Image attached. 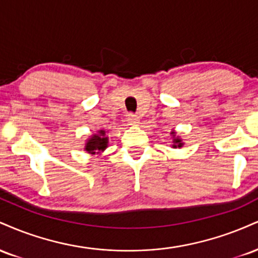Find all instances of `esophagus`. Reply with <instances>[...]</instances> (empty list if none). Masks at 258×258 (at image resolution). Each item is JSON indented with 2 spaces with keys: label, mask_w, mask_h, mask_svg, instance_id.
Instances as JSON below:
<instances>
[{
  "label": "esophagus",
  "mask_w": 258,
  "mask_h": 258,
  "mask_svg": "<svg viewBox=\"0 0 258 258\" xmlns=\"http://www.w3.org/2000/svg\"><path fill=\"white\" fill-rule=\"evenodd\" d=\"M127 121H128L130 125H132V126H137V125H139V122H141L139 117L135 114H130L128 116H127Z\"/></svg>",
  "instance_id": "34e87169"
}]
</instances>
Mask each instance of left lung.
Segmentation results:
<instances>
[{"mask_svg":"<svg viewBox=\"0 0 258 258\" xmlns=\"http://www.w3.org/2000/svg\"><path fill=\"white\" fill-rule=\"evenodd\" d=\"M171 135H172V139H173V144H172V148H182L183 147V143H182V139L179 137H176V132H171Z\"/></svg>","mask_w":258,"mask_h":258,"instance_id":"obj_1","label":"left lung"}]
</instances>
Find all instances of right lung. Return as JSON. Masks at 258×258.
<instances>
[{
    "mask_svg": "<svg viewBox=\"0 0 258 258\" xmlns=\"http://www.w3.org/2000/svg\"><path fill=\"white\" fill-rule=\"evenodd\" d=\"M108 142L109 138L106 137L105 131L104 130H99L98 133L96 135L91 136L90 138L87 139L85 146V150L90 154H99L102 152H104L108 147Z\"/></svg>",
    "mask_w": 258,
    "mask_h": 258,
    "instance_id": "right-lung-1",
    "label": "right lung"
}]
</instances>
